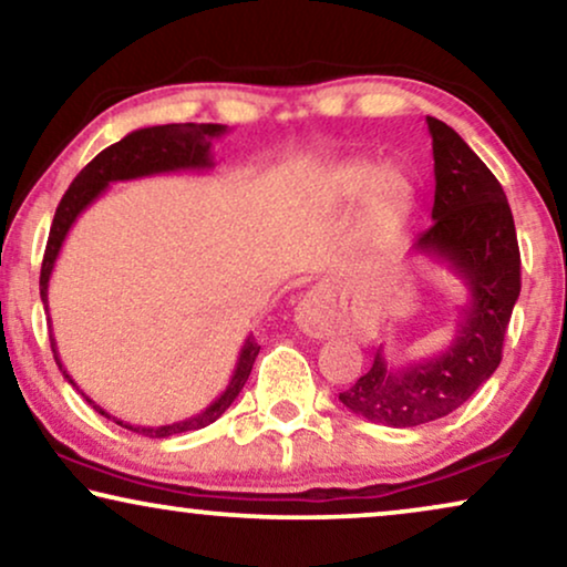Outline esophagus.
Segmentation results:
<instances>
[{"label": "esophagus", "instance_id": "1", "mask_svg": "<svg viewBox=\"0 0 567 567\" xmlns=\"http://www.w3.org/2000/svg\"><path fill=\"white\" fill-rule=\"evenodd\" d=\"M348 322H351L348 293L338 284L315 286L297 307V324L305 336L324 338Z\"/></svg>", "mask_w": 567, "mask_h": 567}]
</instances>
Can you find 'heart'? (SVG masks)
I'll list each match as a JSON object with an SVG mask.
<instances>
[{
    "label": "heart",
    "mask_w": 567,
    "mask_h": 567,
    "mask_svg": "<svg viewBox=\"0 0 567 567\" xmlns=\"http://www.w3.org/2000/svg\"><path fill=\"white\" fill-rule=\"evenodd\" d=\"M330 204L343 206L367 196V227L386 231L400 227L413 204V183L400 167H374L369 162H353L332 169L324 183Z\"/></svg>",
    "instance_id": "obj_1"
}]
</instances>
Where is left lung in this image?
I'll return each instance as SVG.
<instances>
[{"instance_id": "1", "label": "left lung", "mask_w": 567, "mask_h": 567, "mask_svg": "<svg viewBox=\"0 0 567 567\" xmlns=\"http://www.w3.org/2000/svg\"><path fill=\"white\" fill-rule=\"evenodd\" d=\"M433 138V224L413 243L460 276L467 289L456 332L444 351L392 367L379 346L367 374L340 392L355 415L413 429L462 408L498 369L511 312L522 291L514 214L501 183L444 121L429 118Z\"/></svg>"}]
</instances>
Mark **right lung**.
Wrapping results in <instances>:
<instances>
[{
    "mask_svg": "<svg viewBox=\"0 0 567 567\" xmlns=\"http://www.w3.org/2000/svg\"><path fill=\"white\" fill-rule=\"evenodd\" d=\"M227 131L229 128L221 126V123H167V126H150V128L131 131V134L123 136L121 142H115L107 146V150L100 152L97 157L74 177V183L69 185L64 198H61L56 216H53V224L49 231V245H45L43 266H41L43 307L49 309V278L53 274V266H56V258L61 252V245H64V239L69 235V229H72L76 216H80L84 208L92 204V200L103 196V190L107 188V185L118 183V181H136V177L162 175V173H181V169L214 167L212 144H214V138H221ZM51 351H53V359H56L61 374H64L66 382L76 386V382L66 374L64 363H61V359H59L56 340H53V336H51ZM258 353H260V346L255 343L252 338H247L243 351H239L235 374H231L227 390H224L206 410H200L198 415H190V417H185V421L167 423V425H131L126 421H121V417L111 415L100 405H95V402H92L87 394L80 390V386H76V390L84 394V400H87L100 415L113 417V421L123 425V429L142 433V436H150V439H169V436H175V433L206 429L208 423H214L216 417H221L224 410H227L231 402L237 400L239 392H243V386L247 382V377H250L252 363H255V359H258Z\"/></svg>",
    "mask_w": 567,
    "mask_h": 567,
    "instance_id": "1",
    "label": "right lung"
}]
</instances>
